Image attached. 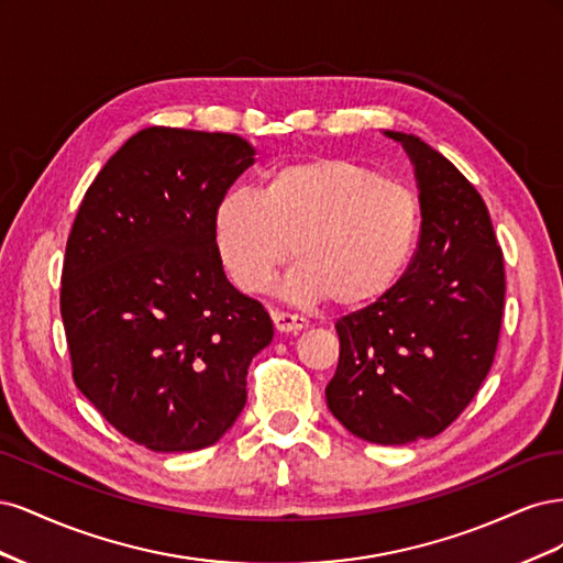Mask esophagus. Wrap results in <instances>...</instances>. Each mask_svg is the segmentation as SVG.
I'll return each instance as SVG.
<instances>
[{"label": "esophagus", "mask_w": 563, "mask_h": 563, "mask_svg": "<svg viewBox=\"0 0 563 563\" xmlns=\"http://www.w3.org/2000/svg\"><path fill=\"white\" fill-rule=\"evenodd\" d=\"M272 321H275V329L279 333H298L305 327H308V319L294 314V312H284V310H272Z\"/></svg>", "instance_id": "34e87169"}]
</instances>
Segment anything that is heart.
<instances>
[{
  "instance_id": "1",
  "label": "heart",
  "mask_w": 563,
  "mask_h": 563,
  "mask_svg": "<svg viewBox=\"0 0 563 563\" xmlns=\"http://www.w3.org/2000/svg\"><path fill=\"white\" fill-rule=\"evenodd\" d=\"M420 197L376 168L312 157L272 168L255 195L230 192L213 211V242L230 279L261 294L288 263V291L354 310L385 298L411 265Z\"/></svg>"
}]
</instances>
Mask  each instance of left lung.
<instances>
[{
	"label": "left lung",
	"instance_id": "obj_1",
	"mask_svg": "<svg viewBox=\"0 0 563 563\" xmlns=\"http://www.w3.org/2000/svg\"><path fill=\"white\" fill-rule=\"evenodd\" d=\"M416 166L422 232L391 291L340 317L331 413L360 439L401 446L444 432L496 360L505 258L482 195L418 135L385 131Z\"/></svg>",
	"mask_w": 563,
	"mask_h": 563
}]
</instances>
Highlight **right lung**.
I'll return each instance as SVG.
<instances>
[{
  "label": "right lung",
  "mask_w": 563,
  "mask_h": 563,
  "mask_svg": "<svg viewBox=\"0 0 563 563\" xmlns=\"http://www.w3.org/2000/svg\"><path fill=\"white\" fill-rule=\"evenodd\" d=\"M253 155L234 133L147 126L100 168L67 236L60 314L75 385L150 451L216 444L275 333L213 242L218 201Z\"/></svg>",
  "instance_id": "add662e5"
}]
</instances>
